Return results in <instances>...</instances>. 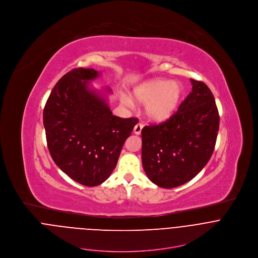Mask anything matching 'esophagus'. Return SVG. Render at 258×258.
I'll use <instances>...</instances> for the list:
<instances>
[{"label": "esophagus", "instance_id": "34e87169", "mask_svg": "<svg viewBox=\"0 0 258 258\" xmlns=\"http://www.w3.org/2000/svg\"><path fill=\"white\" fill-rule=\"evenodd\" d=\"M143 127H144V125H143L142 123L136 124L135 127H134V133H135L136 135H140V134H141V131H142V129H143Z\"/></svg>", "mask_w": 258, "mask_h": 258}]
</instances>
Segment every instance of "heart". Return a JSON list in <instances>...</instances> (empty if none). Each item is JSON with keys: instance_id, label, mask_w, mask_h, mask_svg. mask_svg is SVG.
Returning <instances> with one entry per match:
<instances>
[{"instance_id": "b5f03b06", "label": "heart", "mask_w": 258, "mask_h": 258, "mask_svg": "<svg viewBox=\"0 0 258 258\" xmlns=\"http://www.w3.org/2000/svg\"><path fill=\"white\" fill-rule=\"evenodd\" d=\"M184 94L183 86L178 81L168 79H151L139 84L133 91L134 98L146 105L148 117L157 122L168 120L179 107ZM127 106H132L128 97L122 99Z\"/></svg>"}]
</instances>
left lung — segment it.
Here are the masks:
<instances>
[{"label": "left lung", "instance_id": "left-lung-1", "mask_svg": "<svg viewBox=\"0 0 258 258\" xmlns=\"http://www.w3.org/2000/svg\"><path fill=\"white\" fill-rule=\"evenodd\" d=\"M191 92L168 120L142 129V164L149 180L172 188L195 178L210 161L220 115L211 89L190 78Z\"/></svg>", "mask_w": 258, "mask_h": 258}]
</instances>
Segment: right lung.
Returning a JSON list of instances; mask_svg holds the SVG:
<instances>
[{
    "mask_svg": "<svg viewBox=\"0 0 258 258\" xmlns=\"http://www.w3.org/2000/svg\"><path fill=\"white\" fill-rule=\"evenodd\" d=\"M98 76L93 69H74L57 81L43 109L52 160L70 178L87 186L109 178L138 123L137 118L112 114L103 93L90 87V81Z\"/></svg>",
    "mask_w": 258,
    "mask_h": 258,
    "instance_id": "right-lung-1",
    "label": "right lung"
}]
</instances>
